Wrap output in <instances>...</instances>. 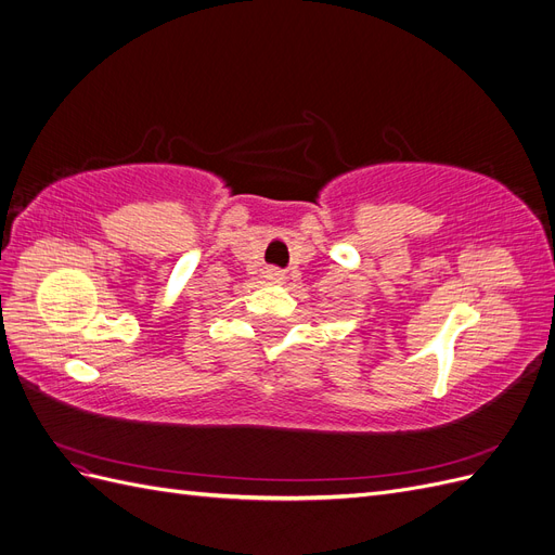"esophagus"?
<instances>
[{"label": "esophagus", "mask_w": 555, "mask_h": 555, "mask_svg": "<svg viewBox=\"0 0 555 555\" xmlns=\"http://www.w3.org/2000/svg\"><path fill=\"white\" fill-rule=\"evenodd\" d=\"M266 278L271 280V282H282L284 280V271H280V268H268Z\"/></svg>", "instance_id": "esophagus-1"}]
</instances>
